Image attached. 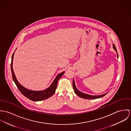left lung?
Returning <instances> with one entry per match:
<instances>
[{
    "instance_id": "obj_1",
    "label": "left lung",
    "mask_w": 131,
    "mask_h": 131,
    "mask_svg": "<svg viewBox=\"0 0 131 131\" xmlns=\"http://www.w3.org/2000/svg\"><path fill=\"white\" fill-rule=\"evenodd\" d=\"M113 48L116 51V53H117V58L118 57V54H117V51H116V46L114 44H113ZM73 89H74V91L75 92V93L78 96H79L80 97H81V98H83V99H89V100H91V99H99V98H101L103 96H104L105 95H106L108 92L106 93H104L102 95H89V94H85V93H82V92L80 91L79 90H78L77 88L75 86V81H74V80H73Z\"/></svg>"
}]
</instances>
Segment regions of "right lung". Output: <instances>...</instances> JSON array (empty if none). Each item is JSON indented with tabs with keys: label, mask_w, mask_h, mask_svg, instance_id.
<instances>
[{
	"label": "right lung",
	"mask_w": 131,
	"mask_h": 131,
	"mask_svg": "<svg viewBox=\"0 0 131 131\" xmlns=\"http://www.w3.org/2000/svg\"><path fill=\"white\" fill-rule=\"evenodd\" d=\"M14 54H15V52L14 53L12 56V62H11V70H12V77H13V80L15 82L16 86L18 88L19 90L21 92V93L27 98L29 99L30 100H31L32 101H35V102L43 101L47 99H48L49 97L52 96L55 93V91L57 88V83L59 80L63 76V75L64 74L65 72H62L59 74L58 75L56 76V77L55 78V79L54 80L53 82L51 84V85L47 89H45L44 90L34 91V90H29L23 86L18 82L17 80L16 79V78L15 77V73L13 68Z\"/></svg>",
	"instance_id": "right-lung-1"
}]
</instances>
